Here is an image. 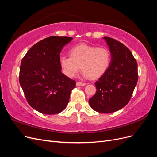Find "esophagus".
Returning <instances> with one entry per match:
<instances>
[{
  "label": "esophagus",
  "instance_id": "obj_1",
  "mask_svg": "<svg viewBox=\"0 0 157 157\" xmlns=\"http://www.w3.org/2000/svg\"><path fill=\"white\" fill-rule=\"evenodd\" d=\"M76 85H77V86H85V85H86V83L77 82V83H76Z\"/></svg>",
  "mask_w": 157,
  "mask_h": 157
}]
</instances>
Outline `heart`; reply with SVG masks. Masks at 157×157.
I'll list each match as a JSON object with an SVG mask.
<instances>
[{
    "label": "heart",
    "instance_id": "obj_1",
    "mask_svg": "<svg viewBox=\"0 0 157 157\" xmlns=\"http://www.w3.org/2000/svg\"><path fill=\"white\" fill-rule=\"evenodd\" d=\"M69 54L71 57L60 56L59 62L63 73L70 78L82 68L84 77L97 79L106 73L111 64L110 51L104 46L79 44L71 48Z\"/></svg>",
    "mask_w": 157,
    "mask_h": 157
}]
</instances>
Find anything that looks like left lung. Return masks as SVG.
Returning <instances> with one entry per match:
<instances>
[{
  "mask_svg": "<svg viewBox=\"0 0 157 157\" xmlns=\"http://www.w3.org/2000/svg\"><path fill=\"white\" fill-rule=\"evenodd\" d=\"M111 61L106 73L95 82L96 93L89 99L90 106L101 113H111L126 106L138 79L137 64L131 51L121 42L105 36Z\"/></svg>",
  "mask_w": 157,
  "mask_h": 157,
  "instance_id": "obj_1",
  "label": "left lung"
}]
</instances>
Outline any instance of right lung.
<instances>
[{
    "instance_id": "right-lung-1",
    "label": "right lung",
    "mask_w": 157,
    "mask_h": 157,
    "mask_svg": "<svg viewBox=\"0 0 157 157\" xmlns=\"http://www.w3.org/2000/svg\"><path fill=\"white\" fill-rule=\"evenodd\" d=\"M72 37L52 36L28 50L20 69V80L29 105L46 115L63 111L76 82L61 73L59 58L63 46Z\"/></svg>"
}]
</instances>
